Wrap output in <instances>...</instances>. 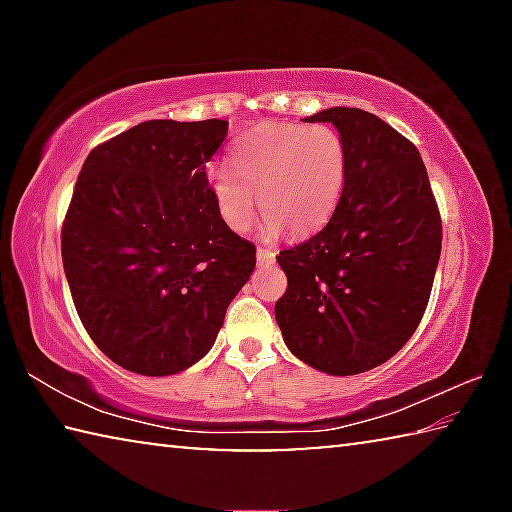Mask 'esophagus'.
<instances>
[{
  "label": "esophagus",
  "instance_id": "esophagus-1",
  "mask_svg": "<svg viewBox=\"0 0 512 512\" xmlns=\"http://www.w3.org/2000/svg\"><path fill=\"white\" fill-rule=\"evenodd\" d=\"M257 262L271 264V262H275V253L271 248H257Z\"/></svg>",
  "mask_w": 512,
  "mask_h": 512
}]
</instances>
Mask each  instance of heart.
Instances as JSON below:
<instances>
[{"label":"heart","instance_id":"1","mask_svg":"<svg viewBox=\"0 0 512 512\" xmlns=\"http://www.w3.org/2000/svg\"><path fill=\"white\" fill-rule=\"evenodd\" d=\"M228 166L210 171V187L235 232L255 221L257 192L268 235H311L334 214L348 180L345 142L329 124H259L232 146Z\"/></svg>","mask_w":512,"mask_h":512}]
</instances>
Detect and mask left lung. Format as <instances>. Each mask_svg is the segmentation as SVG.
Masks as SVG:
<instances>
[{
  "label": "left lung",
  "instance_id": "8db88e82",
  "mask_svg": "<svg viewBox=\"0 0 512 512\" xmlns=\"http://www.w3.org/2000/svg\"><path fill=\"white\" fill-rule=\"evenodd\" d=\"M348 180L327 225L280 250L287 291L275 320L287 348L327 375L381 366L418 329L431 296L443 221L415 144L372 112L329 108Z\"/></svg>",
  "mask_w": 512,
  "mask_h": 512
}]
</instances>
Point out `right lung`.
I'll list each match as a JSON object with an SVG mask.
<instances>
[{
    "instance_id": "right-lung-1",
    "label": "right lung",
    "mask_w": 512,
    "mask_h": 512,
    "mask_svg": "<svg viewBox=\"0 0 512 512\" xmlns=\"http://www.w3.org/2000/svg\"><path fill=\"white\" fill-rule=\"evenodd\" d=\"M228 121H142L94 146L60 253L85 332L117 366L164 377L194 366L255 268L221 219L205 164Z\"/></svg>"
}]
</instances>
